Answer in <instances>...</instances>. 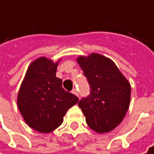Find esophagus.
<instances>
[{"label":"esophagus","mask_w":154,"mask_h":154,"mask_svg":"<svg viewBox=\"0 0 154 154\" xmlns=\"http://www.w3.org/2000/svg\"><path fill=\"white\" fill-rule=\"evenodd\" d=\"M72 92L73 93L74 95H76V96H77V97H79V94H78V92H77V89H76V88H74L73 90L72 91Z\"/></svg>","instance_id":"34e87169"}]
</instances>
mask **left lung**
<instances>
[{
    "label": "left lung",
    "instance_id": "left-lung-1",
    "mask_svg": "<svg viewBox=\"0 0 154 154\" xmlns=\"http://www.w3.org/2000/svg\"><path fill=\"white\" fill-rule=\"evenodd\" d=\"M77 62L90 86L89 95L82 97L78 106L92 130L108 133L120 124L128 110L130 83L114 62L104 56H82Z\"/></svg>",
    "mask_w": 154,
    "mask_h": 154
}]
</instances>
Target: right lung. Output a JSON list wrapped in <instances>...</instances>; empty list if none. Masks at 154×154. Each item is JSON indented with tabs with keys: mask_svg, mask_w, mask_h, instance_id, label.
<instances>
[{
	"mask_svg": "<svg viewBox=\"0 0 154 154\" xmlns=\"http://www.w3.org/2000/svg\"><path fill=\"white\" fill-rule=\"evenodd\" d=\"M57 62L39 57L29 66L21 85L17 105L25 122L39 133H51L63 122L78 97L62 88L56 77Z\"/></svg>",
	"mask_w": 154,
	"mask_h": 154,
	"instance_id": "1",
	"label": "right lung"
}]
</instances>
